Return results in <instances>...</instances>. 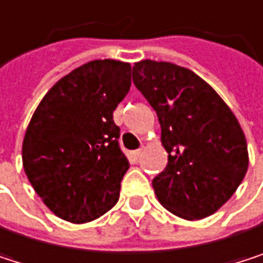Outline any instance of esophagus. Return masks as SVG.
Returning <instances> with one entry per match:
<instances>
[{"instance_id":"1","label":"esophagus","mask_w":263,"mask_h":263,"mask_svg":"<svg viewBox=\"0 0 263 263\" xmlns=\"http://www.w3.org/2000/svg\"><path fill=\"white\" fill-rule=\"evenodd\" d=\"M142 153H143L142 148H140V149H136V151H133V157H134L136 160H139V159L142 157Z\"/></svg>"}]
</instances>
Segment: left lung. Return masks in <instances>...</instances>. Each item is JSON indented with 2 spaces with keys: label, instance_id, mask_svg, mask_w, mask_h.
I'll list each match as a JSON object with an SVG mask.
<instances>
[{
  "label": "left lung",
  "instance_id": "left-lung-1",
  "mask_svg": "<svg viewBox=\"0 0 263 263\" xmlns=\"http://www.w3.org/2000/svg\"><path fill=\"white\" fill-rule=\"evenodd\" d=\"M133 81L159 117L168 153L166 168L153 180L159 202L186 220L214 214L248 170L237 118L206 81L177 64L139 61Z\"/></svg>",
  "mask_w": 263,
  "mask_h": 263
}]
</instances>
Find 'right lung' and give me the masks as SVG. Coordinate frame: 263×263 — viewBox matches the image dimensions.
<instances>
[{
  "label": "right lung",
  "instance_id": "1",
  "mask_svg": "<svg viewBox=\"0 0 263 263\" xmlns=\"http://www.w3.org/2000/svg\"><path fill=\"white\" fill-rule=\"evenodd\" d=\"M129 87V63L93 60L57 81L33 112L23 166L60 219L90 222L117 203L129 162L112 114Z\"/></svg>",
  "mask_w": 263,
  "mask_h": 263
}]
</instances>
